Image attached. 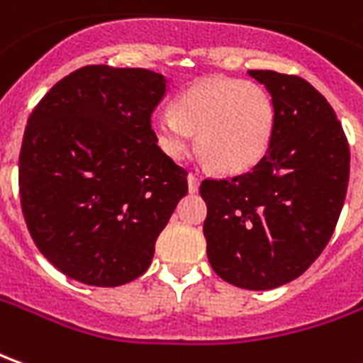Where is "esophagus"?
Here are the masks:
<instances>
[{
    "mask_svg": "<svg viewBox=\"0 0 363 363\" xmlns=\"http://www.w3.org/2000/svg\"><path fill=\"white\" fill-rule=\"evenodd\" d=\"M199 186H200V179L194 173H190L189 174V190L190 192H199Z\"/></svg>",
    "mask_w": 363,
    "mask_h": 363,
    "instance_id": "1",
    "label": "esophagus"
}]
</instances>
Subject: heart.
Masks as SVG:
<instances>
[{
  "label": "heart",
  "mask_w": 363,
  "mask_h": 363,
  "mask_svg": "<svg viewBox=\"0 0 363 363\" xmlns=\"http://www.w3.org/2000/svg\"><path fill=\"white\" fill-rule=\"evenodd\" d=\"M277 125V108L265 86L210 76L186 88L173 110H159L151 131L164 155L181 161L189 155L192 133L214 171L240 174L253 169L269 151Z\"/></svg>",
  "instance_id": "heart-1"
}]
</instances>
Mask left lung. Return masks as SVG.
Returning a JSON list of instances; mask_svg holds the SVG:
<instances>
[{"label":"left lung","instance_id":"1","mask_svg":"<svg viewBox=\"0 0 363 363\" xmlns=\"http://www.w3.org/2000/svg\"><path fill=\"white\" fill-rule=\"evenodd\" d=\"M269 90L277 125L250 173L204 179L200 194L208 261L235 287L267 291L303 275L338 224L350 179V145L323 94L305 78L250 70Z\"/></svg>","mask_w":363,"mask_h":363}]
</instances>
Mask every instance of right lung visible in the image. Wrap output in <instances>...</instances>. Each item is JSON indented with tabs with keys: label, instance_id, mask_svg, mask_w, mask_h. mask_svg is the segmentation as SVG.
<instances>
[{
	"label": "right lung",
	"instance_id": "right-lung-1",
	"mask_svg": "<svg viewBox=\"0 0 363 363\" xmlns=\"http://www.w3.org/2000/svg\"><path fill=\"white\" fill-rule=\"evenodd\" d=\"M167 80L90 65L65 76L27 120L19 196L33 242L67 277L118 287L143 275L189 192L186 169L157 147L151 116Z\"/></svg>",
	"mask_w": 363,
	"mask_h": 363
}]
</instances>
